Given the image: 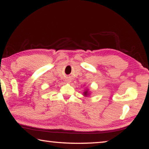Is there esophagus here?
<instances>
[{
  "mask_svg": "<svg viewBox=\"0 0 149 149\" xmlns=\"http://www.w3.org/2000/svg\"><path fill=\"white\" fill-rule=\"evenodd\" d=\"M70 80H68V82H70Z\"/></svg>",
  "mask_w": 149,
  "mask_h": 149,
  "instance_id": "34e87169",
  "label": "esophagus"
}]
</instances>
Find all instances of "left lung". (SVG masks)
<instances>
[{"instance_id":"8db88e82","label":"left lung","mask_w":149,"mask_h":149,"mask_svg":"<svg viewBox=\"0 0 149 149\" xmlns=\"http://www.w3.org/2000/svg\"><path fill=\"white\" fill-rule=\"evenodd\" d=\"M83 95L85 97H88L90 95V91L89 90V89H86L85 90H84V92H83Z\"/></svg>"}]
</instances>
